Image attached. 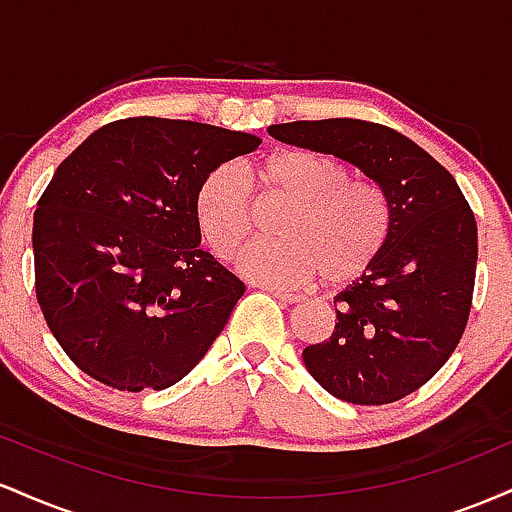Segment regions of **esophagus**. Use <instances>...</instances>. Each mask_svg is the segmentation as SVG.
<instances>
[{
    "label": "esophagus",
    "instance_id": "1",
    "mask_svg": "<svg viewBox=\"0 0 512 512\" xmlns=\"http://www.w3.org/2000/svg\"><path fill=\"white\" fill-rule=\"evenodd\" d=\"M269 293H272L276 301H281L284 305H293V303L303 301V296H296V293H286V291H276V289H269Z\"/></svg>",
    "mask_w": 512,
    "mask_h": 512
}]
</instances>
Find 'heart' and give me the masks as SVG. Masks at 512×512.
<instances>
[{
    "label": "heart",
    "instance_id": "heart-1",
    "mask_svg": "<svg viewBox=\"0 0 512 512\" xmlns=\"http://www.w3.org/2000/svg\"><path fill=\"white\" fill-rule=\"evenodd\" d=\"M269 190L291 202L281 216L279 243L250 245L238 269L255 281L296 286L322 274L342 286L366 274L383 252L392 211L383 187L349 178V166L313 149L274 151L257 166ZM204 238L221 260H233L255 228L252 199L236 168L211 170L195 195Z\"/></svg>",
    "mask_w": 512,
    "mask_h": 512
}]
</instances>
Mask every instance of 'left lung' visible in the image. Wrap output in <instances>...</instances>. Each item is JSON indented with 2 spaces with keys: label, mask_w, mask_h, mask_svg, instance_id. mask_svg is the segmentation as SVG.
Instances as JSON below:
<instances>
[{
  "label": "left lung",
  "mask_w": 512,
  "mask_h": 512,
  "mask_svg": "<svg viewBox=\"0 0 512 512\" xmlns=\"http://www.w3.org/2000/svg\"><path fill=\"white\" fill-rule=\"evenodd\" d=\"M269 134L354 163L383 187L392 211L383 252L337 293L332 337L305 346V368L351 404L411 395L443 368L467 327L479 250L467 199L436 158L385 125L332 117L272 125Z\"/></svg>",
  "instance_id": "left-lung-1"
}]
</instances>
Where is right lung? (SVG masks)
Listing matches in <instances>:
<instances>
[{
	"label": "right lung",
	"instance_id": "1",
	"mask_svg": "<svg viewBox=\"0 0 512 512\" xmlns=\"http://www.w3.org/2000/svg\"><path fill=\"white\" fill-rule=\"evenodd\" d=\"M257 146L248 132L127 117L60 163L33 216L35 296L86 375L166 390L202 361L245 284L199 248L195 195Z\"/></svg>",
	"mask_w": 512,
	"mask_h": 512
}]
</instances>
